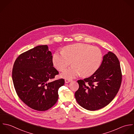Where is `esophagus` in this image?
I'll use <instances>...</instances> for the list:
<instances>
[{
  "label": "esophagus",
  "mask_w": 134,
  "mask_h": 134,
  "mask_svg": "<svg viewBox=\"0 0 134 134\" xmlns=\"http://www.w3.org/2000/svg\"><path fill=\"white\" fill-rule=\"evenodd\" d=\"M72 81L71 79H66L65 80V83H68V82H70Z\"/></svg>",
  "instance_id": "1"
}]
</instances>
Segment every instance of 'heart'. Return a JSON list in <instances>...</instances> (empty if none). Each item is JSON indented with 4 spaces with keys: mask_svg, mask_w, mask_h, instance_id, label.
I'll list each match as a JSON object with an SVG mask.
<instances>
[{
    "mask_svg": "<svg viewBox=\"0 0 134 134\" xmlns=\"http://www.w3.org/2000/svg\"><path fill=\"white\" fill-rule=\"evenodd\" d=\"M102 60V53L99 48L83 43L66 46L62 52H56L53 56V64L60 71L64 70L71 62L73 66L61 75L68 79L80 74L83 77L92 75L100 67Z\"/></svg>",
    "mask_w": 134,
    "mask_h": 134,
    "instance_id": "1",
    "label": "heart"
}]
</instances>
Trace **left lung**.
Listing matches in <instances>:
<instances>
[{"label": "left lung", "instance_id": "left-lung-1", "mask_svg": "<svg viewBox=\"0 0 134 134\" xmlns=\"http://www.w3.org/2000/svg\"><path fill=\"white\" fill-rule=\"evenodd\" d=\"M122 74L117 56L109 52L103 56L101 65L90 77L77 81L79 87L75 96L78 103L89 111L101 109L108 105L117 94Z\"/></svg>", "mask_w": 134, "mask_h": 134}]
</instances>
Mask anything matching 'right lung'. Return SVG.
Wrapping results in <instances>:
<instances>
[{
  "instance_id": "add662e5",
  "label": "right lung",
  "mask_w": 134,
  "mask_h": 134,
  "mask_svg": "<svg viewBox=\"0 0 134 134\" xmlns=\"http://www.w3.org/2000/svg\"><path fill=\"white\" fill-rule=\"evenodd\" d=\"M59 72L53 67L47 45H40L21 54L15 59L12 77L16 93L24 103L38 111H46L57 102L64 79L53 80Z\"/></svg>"
}]
</instances>
